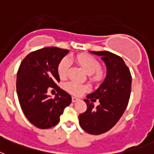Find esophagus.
I'll list each match as a JSON object with an SVG mask.
<instances>
[{
  "label": "esophagus",
  "instance_id": "1",
  "mask_svg": "<svg viewBox=\"0 0 154 154\" xmlns=\"http://www.w3.org/2000/svg\"><path fill=\"white\" fill-rule=\"evenodd\" d=\"M79 100H80L79 98H77V97H72V102H73V103L77 102V101H79Z\"/></svg>",
  "mask_w": 154,
  "mask_h": 154
}]
</instances>
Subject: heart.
<instances>
[{
  "instance_id": "1",
  "label": "heart",
  "mask_w": 154,
  "mask_h": 154,
  "mask_svg": "<svg viewBox=\"0 0 154 154\" xmlns=\"http://www.w3.org/2000/svg\"><path fill=\"white\" fill-rule=\"evenodd\" d=\"M74 60L81 66V67L89 75L95 73V79H100L101 77L100 64L99 63L94 57L86 54H80L74 57ZM70 67V61L67 57H64L59 62L57 66V73L60 78H65L67 76ZM65 89L70 94L79 96L84 92L88 90V87L84 85H81L75 81H69L64 85Z\"/></svg>"
}]
</instances>
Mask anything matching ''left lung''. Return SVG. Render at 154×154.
Segmentation results:
<instances>
[{"label":"left lung","instance_id":"left-lung-1","mask_svg":"<svg viewBox=\"0 0 154 154\" xmlns=\"http://www.w3.org/2000/svg\"><path fill=\"white\" fill-rule=\"evenodd\" d=\"M101 57L107 67L103 82L87 96L85 112L79 116L81 128L91 134H101L112 129L127 108L131 89V75L124 61L109 51H89ZM98 99L100 104L94 107Z\"/></svg>","mask_w":154,"mask_h":154}]
</instances>
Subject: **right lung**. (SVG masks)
I'll list each match as a JSON object with an SVG mask.
<instances>
[{"label": "right lung", "mask_w": 154, "mask_h": 154, "mask_svg": "<svg viewBox=\"0 0 154 154\" xmlns=\"http://www.w3.org/2000/svg\"><path fill=\"white\" fill-rule=\"evenodd\" d=\"M69 51L57 47H46L28 54L19 67L16 92L24 116L32 124L40 129L55 126L60 116L72 98L57 87V66ZM55 88L58 93L51 99L47 89Z\"/></svg>", "instance_id": "add662e5"}]
</instances>
